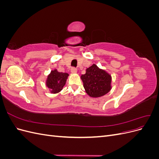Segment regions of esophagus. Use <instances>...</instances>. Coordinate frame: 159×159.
<instances>
[{"instance_id": "esophagus-1", "label": "esophagus", "mask_w": 159, "mask_h": 159, "mask_svg": "<svg viewBox=\"0 0 159 159\" xmlns=\"http://www.w3.org/2000/svg\"><path fill=\"white\" fill-rule=\"evenodd\" d=\"M77 69L75 68H71V72L72 74H75L76 72H77Z\"/></svg>"}]
</instances>
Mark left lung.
I'll list each match as a JSON object with an SVG mask.
<instances>
[{"instance_id":"left-lung-1","label":"left lung","mask_w":159,"mask_h":159,"mask_svg":"<svg viewBox=\"0 0 159 159\" xmlns=\"http://www.w3.org/2000/svg\"><path fill=\"white\" fill-rule=\"evenodd\" d=\"M80 78L86 93L91 98L102 97L112 88L111 75L95 64L86 69L85 74Z\"/></svg>"}]
</instances>
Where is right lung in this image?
<instances>
[{"mask_svg":"<svg viewBox=\"0 0 159 159\" xmlns=\"http://www.w3.org/2000/svg\"><path fill=\"white\" fill-rule=\"evenodd\" d=\"M68 76V73L59 72L57 69L52 70L46 80V85L50 92L54 94L60 92L66 85Z\"/></svg>","mask_w":159,"mask_h":159,"instance_id":"1","label":"right lung"}]
</instances>
